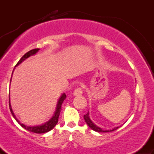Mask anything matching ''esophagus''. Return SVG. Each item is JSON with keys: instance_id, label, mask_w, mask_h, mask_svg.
Here are the masks:
<instances>
[{"instance_id": "34e87169", "label": "esophagus", "mask_w": 154, "mask_h": 154, "mask_svg": "<svg viewBox=\"0 0 154 154\" xmlns=\"http://www.w3.org/2000/svg\"><path fill=\"white\" fill-rule=\"evenodd\" d=\"M82 94V88H77V89L74 91V95H75V96H79V95H81Z\"/></svg>"}]
</instances>
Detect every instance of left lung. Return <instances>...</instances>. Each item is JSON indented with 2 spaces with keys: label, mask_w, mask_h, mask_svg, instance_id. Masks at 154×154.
Instances as JSON below:
<instances>
[{
  "label": "left lung",
  "mask_w": 154,
  "mask_h": 154,
  "mask_svg": "<svg viewBox=\"0 0 154 154\" xmlns=\"http://www.w3.org/2000/svg\"><path fill=\"white\" fill-rule=\"evenodd\" d=\"M84 119H85V122L87 123V125H88V126L91 128V129H92V130H94V131H95V132H113V131H114V130H117V129L119 128V127H116V128H113L112 130H103V129L99 128V127H98L96 125H95V124H94L93 122H92V120L91 119V118H90V116H89V111H88L85 115H84Z\"/></svg>",
  "instance_id": "left-lung-1"
}]
</instances>
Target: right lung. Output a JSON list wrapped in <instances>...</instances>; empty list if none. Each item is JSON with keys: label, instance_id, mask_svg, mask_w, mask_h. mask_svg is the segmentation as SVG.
Here are the masks:
<instances>
[{"label": "right lung", "instance_id": "add662e5", "mask_svg": "<svg viewBox=\"0 0 154 154\" xmlns=\"http://www.w3.org/2000/svg\"><path fill=\"white\" fill-rule=\"evenodd\" d=\"M39 50H40L39 48H35V49H32V50L28 51L26 54H24V56L21 58V59L18 61V63H17V65H16L15 66H17L18 65L20 64L21 63H22L24 60L28 59V58L30 57V56H34L35 54H36V53L38 52ZM12 75H13V73H12ZM66 98V94H65V93H63V94L61 95V97L59 98V100H58L56 111H55V113H54V116H52V118H51L50 120H48V121L46 122L45 123L42 124V125H37V126H26V125L21 123L19 121V119H17V116H15L13 110H12L11 106L10 98H9V109H10L12 115H13V116H14V118L16 119V121H17V122H18L23 128L25 129L26 130H28L29 132H35V133H38V134L45 133V132H48V131H50V130H52V129L54 128L55 126H56V124L58 123V121H59V116L60 112H61V105H62L63 100H65V98Z\"/></svg>", "mask_w": 154, "mask_h": 154}]
</instances>
